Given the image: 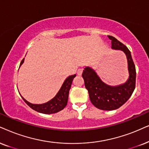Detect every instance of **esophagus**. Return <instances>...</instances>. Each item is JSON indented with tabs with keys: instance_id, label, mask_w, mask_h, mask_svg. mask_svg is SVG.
Here are the masks:
<instances>
[{
	"instance_id": "obj_1",
	"label": "esophagus",
	"mask_w": 149,
	"mask_h": 149,
	"mask_svg": "<svg viewBox=\"0 0 149 149\" xmlns=\"http://www.w3.org/2000/svg\"><path fill=\"white\" fill-rule=\"evenodd\" d=\"M82 71H83V69H79L78 71H77V73H78V75H79V76H81L82 73Z\"/></svg>"
}]
</instances>
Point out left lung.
<instances>
[{
  "instance_id": "left-lung-1",
  "label": "left lung",
  "mask_w": 149,
  "mask_h": 149,
  "mask_svg": "<svg viewBox=\"0 0 149 149\" xmlns=\"http://www.w3.org/2000/svg\"><path fill=\"white\" fill-rule=\"evenodd\" d=\"M111 40L113 49L121 50L127 58L129 77L125 83L113 86L105 84L91 67H86L82 76L84 85L88 90L91 103L96 108L104 111H111L120 108L131 96L135 88L136 71L130 51L125 45L116 38L108 36Z\"/></svg>"
}]
</instances>
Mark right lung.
Here are the masks:
<instances>
[{"label":"right lung","mask_w":149,"mask_h":149,"mask_svg":"<svg viewBox=\"0 0 149 149\" xmlns=\"http://www.w3.org/2000/svg\"><path fill=\"white\" fill-rule=\"evenodd\" d=\"M24 58L22 59L21 63H20V67L24 63ZM76 74L72 75V76H69L68 78L66 79L65 82H63L61 89L59 90V91L56 94V96L51 100L47 102L40 104H31V103L26 100L25 99H24L22 96H21L22 98L23 99V100L25 102L26 104L30 108L35 110L36 111L45 114L56 113L63 110L66 107V105H67V102H68L69 90H70L73 78L76 77Z\"/></svg>","instance_id":"right-lung-1"}]
</instances>
